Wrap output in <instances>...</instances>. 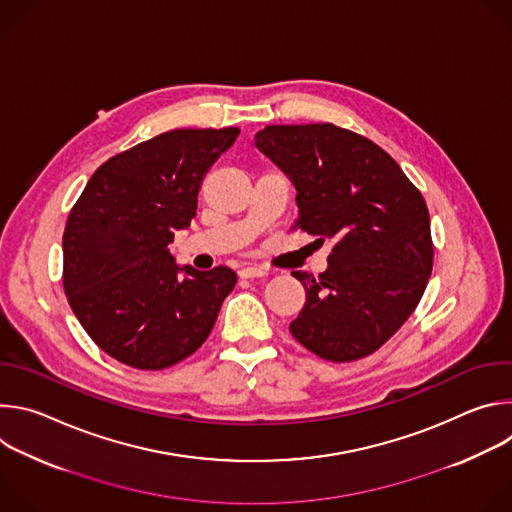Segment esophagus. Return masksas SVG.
I'll use <instances>...</instances> for the list:
<instances>
[{
    "label": "esophagus",
    "mask_w": 512,
    "mask_h": 512,
    "mask_svg": "<svg viewBox=\"0 0 512 512\" xmlns=\"http://www.w3.org/2000/svg\"><path fill=\"white\" fill-rule=\"evenodd\" d=\"M269 271L265 269V267H261V265H249V267H243L241 271H239V275L243 277V279H253V277H265Z\"/></svg>",
    "instance_id": "obj_1"
}]
</instances>
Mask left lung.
<instances>
[{
	"instance_id": "left-lung-1",
	"label": "left lung",
	"mask_w": 512,
	"mask_h": 512,
	"mask_svg": "<svg viewBox=\"0 0 512 512\" xmlns=\"http://www.w3.org/2000/svg\"><path fill=\"white\" fill-rule=\"evenodd\" d=\"M255 145L298 190L291 231L332 241L324 273H291L306 304L289 332L324 360L373 354L413 314L431 275L421 192L375 141L334 123L267 125Z\"/></svg>"
}]
</instances>
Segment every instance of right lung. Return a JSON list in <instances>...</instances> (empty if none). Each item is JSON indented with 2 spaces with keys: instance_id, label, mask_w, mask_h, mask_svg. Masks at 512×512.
<instances>
[{
  "instance_id": "obj_1",
  "label": "right lung",
  "mask_w": 512,
  "mask_h": 512,
  "mask_svg": "<svg viewBox=\"0 0 512 512\" xmlns=\"http://www.w3.org/2000/svg\"><path fill=\"white\" fill-rule=\"evenodd\" d=\"M237 135L172 129L141 141L101 164L68 214L66 300L93 342L127 367L162 371L196 352L237 283L223 265L180 269L168 251L196 216L206 170Z\"/></svg>"
}]
</instances>
